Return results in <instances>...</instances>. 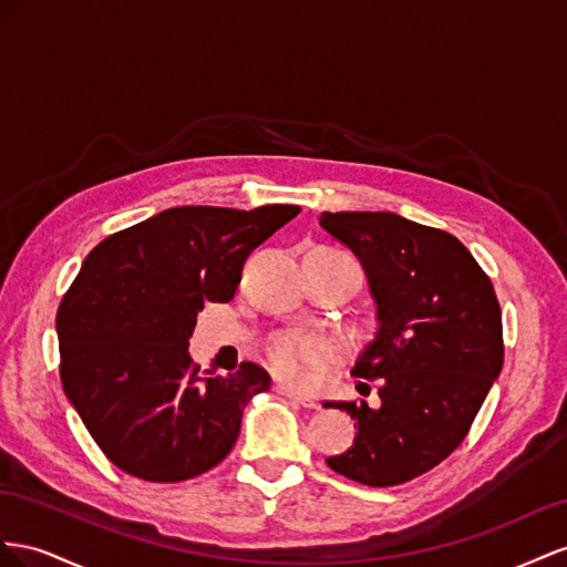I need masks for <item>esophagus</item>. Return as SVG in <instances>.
<instances>
[{
	"label": "esophagus",
	"instance_id": "esophagus-1",
	"mask_svg": "<svg viewBox=\"0 0 567 567\" xmlns=\"http://www.w3.org/2000/svg\"><path fill=\"white\" fill-rule=\"evenodd\" d=\"M275 392L282 394V396H287V399L297 401L299 406H303V409H316V401H313L311 396H306V394H301V392L289 390V386H285V384H275Z\"/></svg>",
	"mask_w": 567,
	"mask_h": 567
}]
</instances>
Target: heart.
<instances>
[{
  "mask_svg": "<svg viewBox=\"0 0 567 567\" xmlns=\"http://www.w3.org/2000/svg\"><path fill=\"white\" fill-rule=\"evenodd\" d=\"M332 353L330 342L318 337H303L297 332H280L266 344V361L275 375L282 380L299 382L306 370L328 361Z\"/></svg>",
  "mask_w": 567,
  "mask_h": 567,
  "instance_id": "b5f03b06",
  "label": "heart"
}]
</instances>
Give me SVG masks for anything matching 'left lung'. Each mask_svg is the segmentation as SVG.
I'll return each mask as SVG.
<instances>
[{
    "label": "left lung",
    "instance_id": "1",
    "mask_svg": "<svg viewBox=\"0 0 567 567\" xmlns=\"http://www.w3.org/2000/svg\"><path fill=\"white\" fill-rule=\"evenodd\" d=\"M320 225L359 256L380 322L351 370L378 384L380 406L328 403L359 427L328 465L368 487H396L440 465L471 432L504 365L501 306L454 235L386 212L322 214Z\"/></svg>",
    "mask_w": 567,
    "mask_h": 567
}]
</instances>
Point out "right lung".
Returning <instances> with one entry per match:
<instances>
[{"label": "right lung", "mask_w": 567, "mask_h": 567, "mask_svg": "<svg viewBox=\"0 0 567 567\" xmlns=\"http://www.w3.org/2000/svg\"><path fill=\"white\" fill-rule=\"evenodd\" d=\"M299 206H175L109 235L56 311L63 392L123 473L183 482L230 454L241 411L270 386L256 363L199 373L187 344L206 301L235 297L251 249Z\"/></svg>", "instance_id": "1"}]
</instances>
